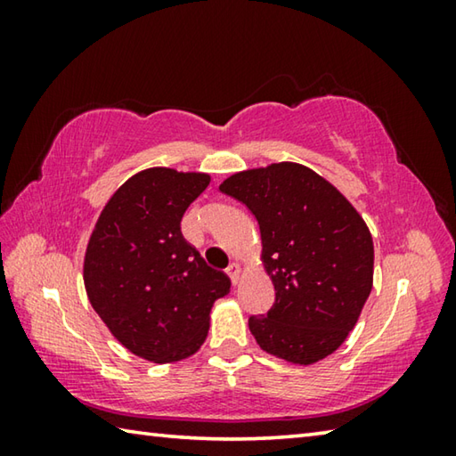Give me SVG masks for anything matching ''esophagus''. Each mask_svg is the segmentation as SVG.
Here are the masks:
<instances>
[{
    "label": "esophagus",
    "instance_id": "obj_1",
    "mask_svg": "<svg viewBox=\"0 0 456 456\" xmlns=\"http://www.w3.org/2000/svg\"><path fill=\"white\" fill-rule=\"evenodd\" d=\"M227 275L231 277V281H233V285H237V281H239V277H241V265L239 264H231L227 269Z\"/></svg>",
    "mask_w": 456,
    "mask_h": 456
}]
</instances>
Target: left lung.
<instances>
[{
    "label": "left lung",
    "instance_id": "1",
    "mask_svg": "<svg viewBox=\"0 0 456 456\" xmlns=\"http://www.w3.org/2000/svg\"><path fill=\"white\" fill-rule=\"evenodd\" d=\"M221 192L257 219L275 302L251 315L259 348L307 366L336 352L372 291L374 245L364 219L334 184L297 163L237 173Z\"/></svg>",
    "mask_w": 456,
    "mask_h": 456
}]
</instances>
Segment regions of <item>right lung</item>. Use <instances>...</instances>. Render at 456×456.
<instances>
[{
  "instance_id": "right-lung-1",
  "label": "right lung",
  "mask_w": 456,
  "mask_h": 456,
  "mask_svg": "<svg viewBox=\"0 0 456 456\" xmlns=\"http://www.w3.org/2000/svg\"><path fill=\"white\" fill-rule=\"evenodd\" d=\"M209 183L203 173L146 168L110 197L88 241L92 307L126 350L157 364L200 348L215 299L231 289L181 233L184 211Z\"/></svg>"
}]
</instances>
